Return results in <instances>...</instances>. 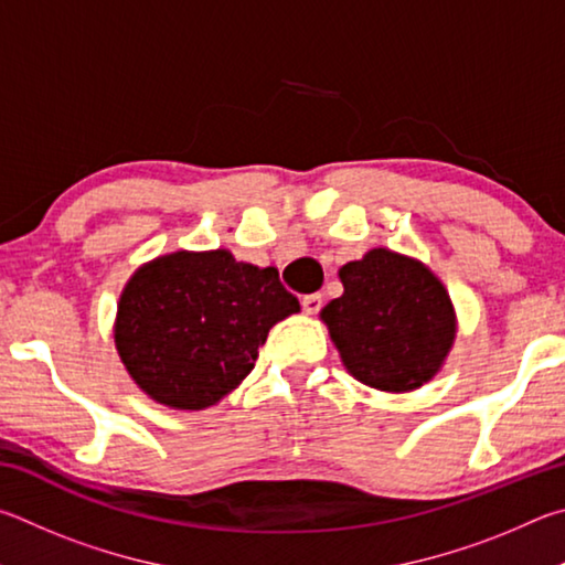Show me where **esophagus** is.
Returning a JSON list of instances; mask_svg holds the SVG:
<instances>
[{"label":"esophagus","instance_id":"esophagus-1","mask_svg":"<svg viewBox=\"0 0 565 565\" xmlns=\"http://www.w3.org/2000/svg\"><path fill=\"white\" fill-rule=\"evenodd\" d=\"M322 308V295L320 292H312V295H305L302 298V310L308 315H318Z\"/></svg>","mask_w":565,"mask_h":565}]
</instances>
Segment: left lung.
<instances>
[{
	"label": "left lung",
	"instance_id": "obj_1",
	"mask_svg": "<svg viewBox=\"0 0 565 565\" xmlns=\"http://www.w3.org/2000/svg\"><path fill=\"white\" fill-rule=\"evenodd\" d=\"M344 292L320 320L354 380L404 394L431 382L457 340L447 288L417 257L372 247L340 267Z\"/></svg>",
	"mask_w": 565,
	"mask_h": 565
}]
</instances>
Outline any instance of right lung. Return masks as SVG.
I'll return each instance as SVG.
<instances>
[{"instance_id": "obj_1", "label": "right lung", "mask_w": 565, "mask_h": 565, "mask_svg": "<svg viewBox=\"0 0 565 565\" xmlns=\"http://www.w3.org/2000/svg\"><path fill=\"white\" fill-rule=\"evenodd\" d=\"M300 312L275 267L231 250H175L143 263L118 298L114 342L126 372L163 407L201 412L237 390L267 332Z\"/></svg>"}]
</instances>
